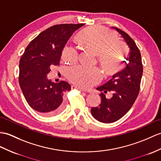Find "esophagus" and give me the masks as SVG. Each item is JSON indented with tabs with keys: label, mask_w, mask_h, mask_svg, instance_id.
Segmentation results:
<instances>
[{
	"label": "esophagus",
	"mask_w": 161,
	"mask_h": 161,
	"mask_svg": "<svg viewBox=\"0 0 161 161\" xmlns=\"http://www.w3.org/2000/svg\"><path fill=\"white\" fill-rule=\"evenodd\" d=\"M72 88H74V89H78L79 91H80L81 92H86V91H84V89H82L80 87H77V86H72Z\"/></svg>",
	"instance_id": "34e87169"
}]
</instances>
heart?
<instances>
[{"label": "heart", "instance_id": "b5f03b06", "mask_svg": "<svg viewBox=\"0 0 161 161\" xmlns=\"http://www.w3.org/2000/svg\"><path fill=\"white\" fill-rule=\"evenodd\" d=\"M77 41L86 50L97 56V60L105 73L111 75L123 68L128 49L124 42L118 40L115 32L102 27H88L77 36ZM78 53L75 48L66 46L62 53L64 60L75 62ZM67 76L73 84L83 88H89L102 79V73L97 68L77 66L69 69Z\"/></svg>", "mask_w": 161, "mask_h": 161}]
</instances>
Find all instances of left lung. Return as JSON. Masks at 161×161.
Listing matches in <instances>:
<instances>
[{
	"label": "left lung",
	"instance_id": "obj_1",
	"mask_svg": "<svg viewBox=\"0 0 161 161\" xmlns=\"http://www.w3.org/2000/svg\"><path fill=\"white\" fill-rule=\"evenodd\" d=\"M120 33L130 48L129 58L126 59V66L121 71L116 73L106 84L97 88L101 93V103L91 108V114L97 120L110 123L123 117L132 106L139 95L143 64L141 55L136 43L128 34L122 30L114 27ZM108 91L113 92L110 99L105 97Z\"/></svg>",
	"mask_w": 161,
	"mask_h": 161
}]
</instances>
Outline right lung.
<instances>
[{
    "instance_id": "add662e5",
    "label": "right lung",
    "mask_w": 161,
    "mask_h": 161,
    "mask_svg": "<svg viewBox=\"0 0 161 161\" xmlns=\"http://www.w3.org/2000/svg\"><path fill=\"white\" fill-rule=\"evenodd\" d=\"M84 24L56 25L41 32L26 48L19 64V84L33 110L44 116L60 113L65 105L68 82L54 83L47 78L51 68L59 64L64 47Z\"/></svg>"
}]
</instances>
